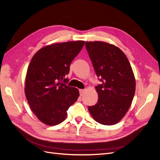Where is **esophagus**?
<instances>
[{
	"label": "esophagus",
	"mask_w": 160,
	"mask_h": 160,
	"mask_svg": "<svg viewBox=\"0 0 160 160\" xmlns=\"http://www.w3.org/2000/svg\"><path fill=\"white\" fill-rule=\"evenodd\" d=\"M85 93V90L84 89H79V94L80 96H83Z\"/></svg>",
	"instance_id": "obj_1"
}]
</instances>
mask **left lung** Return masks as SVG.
I'll list each match as a JSON object with an SVG mask.
<instances>
[{"instance_id": "1", "label": "left lung", "mask_w": 160, "mask_h": 160, "mask_svg": "<svg viewBox=\"0 0 160 160\" xmlns=\"http://www.w3.org/2000/svg\"><path fill=\"white\" fill-rule=\"evenodd\" d=\"M85 47L97 77L98 101L88 109L101 124L118 123L130 108L135 91V80L127 57L115 45L101 41L86 42Z\"/></svg>"}]
</instances>
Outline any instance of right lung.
<instances>
[{
	"label": "right lung",
	"mask_w": 160,
	"mask_h": 160,
	"mask_svg": "<svg viewBox=\"0 0 160 160\" xmlns=\"http://www.w3.org/2000/svg\"><path fill=\"white\" fill-rule=\"evenodd\" d=\"M85 41L57 43L42 48L28 67L25 95L32 112L43 123L59 124L67 111L79 96V91L67 85L70 65Z\"/></svg>",
	"instance_id": "add662e5"
}]
</instances>
